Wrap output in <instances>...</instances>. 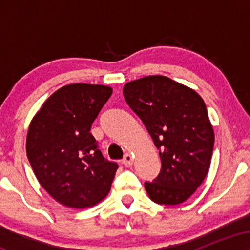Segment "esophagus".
<instances>
[{"label": "esophagus", "mask_w": 250, "mask_h": 250, "mask_svg": "<svg viewBox=\"0 0 250 250\" xmlns=\"http://www.w3.org/2000/svg\"><path fill=\"white\" fill-rule=\"evenodd\" d=\"M133 161H134L133 155L125 154V157H123V160H122V163L125 166V167H130V166L133 165Z\"/></svg>", "instance_id": "obj_1"}]
</instances>
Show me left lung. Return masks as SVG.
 <instances>
[{
    "instance_id": "obj_1",
    "label": "left lung",
    "mask_w": 250,
    "mask_h": 250,
    "mask_svg": "<svg viewBox=\"0 0 250 250\" xmlns=\"http://www.w3.org/2000/svg\"><path fill=\"white\" fill-rule=\"evenodd\" d=\"M123 96L161 157L159 176L145 182L148 196L159 205L185 202L207 176L213 155L214 129L205 101L194 89L162 75L125 83Z\"/></svg>"
}]
</instances>
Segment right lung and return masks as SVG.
Returning a JSON list of instances; mask_svg holds the SVG:
<instances>
[{
    "label": "right lung",
    "instance_id": "right-lung-1",
    "mask_svg": "<svg viewBox=\"0 0 250 250\" xmlns=\"http://www.w3.org/2000/svg\"><path fill=\"white\" fill-rule=\"evenodd\" d=\"M113 89L73 83L45 100L31 120L25 150L40 185L69 208L93 207L107 196L117 170L90 133Z\"/></svg>",
    "mask_w": 250,
    "mask_h": 250
}]
</instances>
